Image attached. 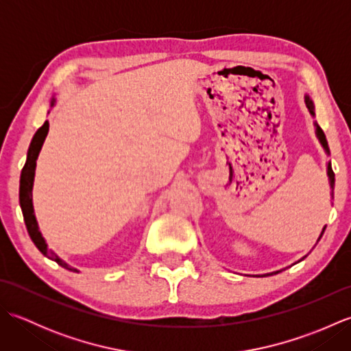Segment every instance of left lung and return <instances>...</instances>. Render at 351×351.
Masks as SVG:
<instances>
[{"label": "left lung", "mask_w": 351, "mask_h": 351, "mask_svg": "<svg viewBox=\"0 0 351 351\" xmlns=\"http://www.w3.org/2000/svg\"><path fill=\"white\" fill-rule=\"evenodd\" d=\"M306 107H308V110L311 111V114H314V104H312V101L308 98V96H306ZM317 136H318L319 141H322V143H323V146L327 149L326 136H324V132H323L322 128H319V126H317ZM327 175H329V180H330V187L333 189V187H335V173H333V170H332V167H330V164H329V167H327ZM332 193H333V191H332ZM324 230H326V226H324V229H323L322 235H319V238L323 237ZM319 238H318V241H319Z\"/></svg>", "instance_id": "obj_1"}]
</instances>
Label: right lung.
I'll return each mask as SVG.
<instances>
[{"instance_id": "add662e5", "label": "right lung", "mask_w": 351, "mask_h": 351, "mask_svg": "<svg viewBox=\"0 0 351 351\" xmlns=\"http://www.w3.org/2000/svg\"><path fill=\"white\" fill-rule=\"evenodd\" d=\"M49 130V122H45L39 130L36 131L34 137L29 143L28 147V154H27V161L25 166L21 171V185H19V204L22 208V214H24V221L29 237H32L33 243L36 244V247L39 249L45 256H48L49 259L56 261L58 265H62L66 270L71 271H77L75 268L69 267L68 264L58 258L56 253H52L51 250L47 249V243L42 238V234L39 232V228H37V221L34 217V211H33V202H32V190H33V181H34V169H36V160L37 155L40 152V147L43 145V140L47 137Z\"/></svg>"}]
</instances>
